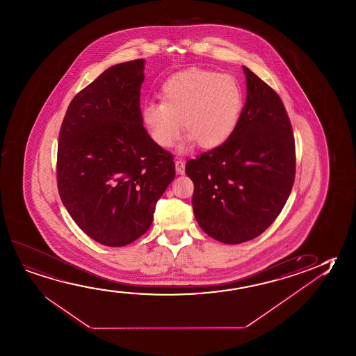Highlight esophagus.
<instances>
[{
  "instance_id": "34e87169",
  "label": "esophagus",
  "mask_w": 356,
  "mask_h": 356,
  "mask_svg": "<svg viewBox=\"0 0 356 356\" xmlns=\"http://www.w3.org/2000/svg\"><path fill=\"white\" fill-rule=\"evenodd\" d=\"M175 168L176 172H177L179 175H184V174H185V161H184V160L177 159L175 161Z\"/></svg>"
}]
</instances>
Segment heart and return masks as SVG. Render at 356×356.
Here are the masks:
<instances>
[{
  "label": "heart",
  "mask_w": 356,
  "mask_h": 356,
  "mask_svg": "<svg viewBox=\"0 0 356 356\" xmlns=\"http://www.w3.org/2000/svg\"><path fill=\"white\" fill-rule=\"evenodd\" d=\"M160 99L161 104L148 102L142 108L143 124L160 148L175 144L181 123L188 134L187 143L219 148L236 131L244 107V92L236 77L202 69L170 77Z\"/></svg>",
  "instance_id": "heart-1"
}]
</instances>
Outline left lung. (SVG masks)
<instances>
[{"instance_id":"left-lung-1","label":"left lung","mask_w":356,"mask_h":356,"mask_svg":"<svg viewBox=\"0 0 356 356\" xmlns=\"http://www.w3.org/2000/svg\"><path fill=\"white\" fill-rule=\"evenodd\" d=\"M245 106L233 136L187 161L192 207L203 232L225 244L260 236L282 211L295 181L296 150L284 104L243 66Z\"/></svg>"}]
</instances>
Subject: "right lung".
I'll return each mask as SVG.
<instances>
[{
    "label": "right lung",
    "instance_id": "add662e5",
    "mask_svg": "<svg viewBox=\"0 0 356 356\" xmlns=\"http://www.w3.org/2000/svg\"><path fill=\"white\" fill-rule=\"evenodd\" d=\"M144 59L111 66L74 97L58 144L63 204L90 238L107 246L137 241L175 179L172 155L143 127Z\"/></svg>",
    "mask_w": 356,
    "mask_h": 356
}]
</instances>
